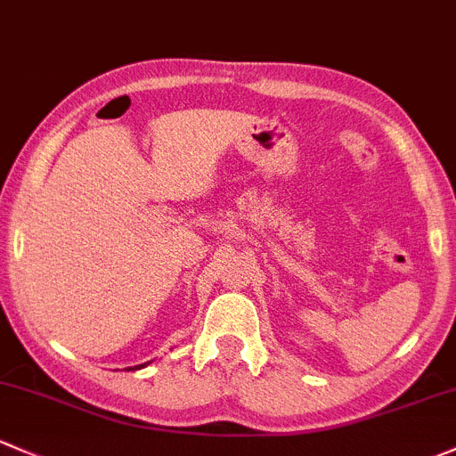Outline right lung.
Listing matches in <instances>:
<instances>
[{
    "label": "right lung",
    "mask_w": 456,
    "mask_h": 456,
    "mask_svg": "<svg viewBox=\"0 0 456 456\" xmlns=\"http://www.w3.org/2000/svg\"><path fill=\"white\" fill-rule=\"evenodd\" d=\"M142 367H146V365H137V367H131V369H142Z\"/></svg>",
    "instance_id": "add662e5"
}]
</instances>
